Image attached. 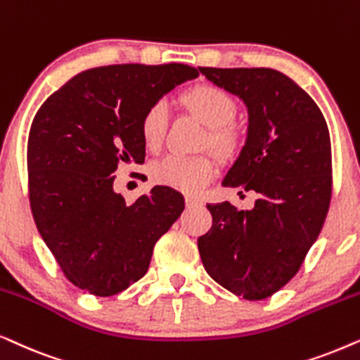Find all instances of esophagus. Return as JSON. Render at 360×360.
<instances>
[{"mask_svg":"<svg viewBox=\"0 0 360 360\" xmlns=\"http://www.w3.org/2000/svg\"><path fill=\"white\" fill-rule=\"evenodd\" d=\"M186 205H188V207H199V205H202V200H200L199 198L188 195V198H186Z\"/></svg>","mask_w":360,"mask_h":360,"instance_id":"1","label":"esophagus"}]
</instances>
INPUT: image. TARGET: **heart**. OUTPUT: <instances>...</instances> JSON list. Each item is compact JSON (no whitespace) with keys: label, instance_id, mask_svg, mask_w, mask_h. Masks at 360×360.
I'll list each match as a JSON object with an SVG mask.
<instances>
[{"label":"heart","instance_id":"1","mask_svg":"<svg viewBox=\"0 0 360 360\" xmlns=\"http://www.w3.org/2000/svg\"><path fill=\"white\" fill-rule=\"evenodd\" d=\"M181 102L191 113L210 128V143L222 158L233 156L240 146L237 131L229 127L236 118L237 105L222 89L214 85H198L181 97ZM169 130V108L166 102H155L141 118V136L145 145L158 151ZM217 161L210 155H169L156 161L151 167L153 181L166 188L195 194L214 179Z\"/></svg>","mask_w":360,"mask_h":360}]
</instances>
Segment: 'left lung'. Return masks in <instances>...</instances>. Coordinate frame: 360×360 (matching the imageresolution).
Returning <instances> with one entry per match:
<instances>
[{"instance_id":"8db88e82","label":"left lung","mask_w":360,"mask_h":360,"mask_svg":"<svg viewBox=\"0 0 360 360\" xmlns=\"http://www.w3.org/2000/svg\"><path fill=\"white\" fill-rule=\"evenodd\" d=\"M245 103V145L222 179L257 193L252 209L209 204L212 227L199 237L205 271L230 293L257 301L296 275L323 229L330 200V140L314 100L275 69L199 67Z\"/></svg>"}]
</instances>
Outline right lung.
<instances>
[{"label": "right lung", "mask_w": 360, "mask_h": 360, "mask_svg": "<svg viewBox=\"0 0 360 360\" xmlns=\"http://www.w3.org/2000/svg\"><path fill=\"white\" fill-rule=\"evenodd\" d=\"M198 75L184 64L97 67L37 110L27 141L32 217L80 290L112 296L145 276L158 238L184 210L183 194L166 186L127 204L113 191V172L120 161H145L143 115Z\"/></svg>", "instance_id": "right-lung-1"}]
</instances>
